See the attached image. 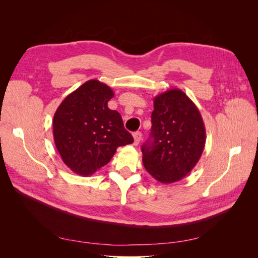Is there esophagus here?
I'll return each instance as SVG.
<instances>
[{"label":"esophagus","mask_w":258,"mask_h":258,"mask_svg":"<svg viewBox=\"0 0 258 258\" xmlns=\"http://www.w3.org/2000/svg\"><path fill=\"white\" fill-rule=\"evenodd\" d=\"M134 139H135V144L138 145L140 143V141L142 140V134L140 131H137L134 134Z\"/></svg>","instance_id":"esophagus-1"}]
</instances>
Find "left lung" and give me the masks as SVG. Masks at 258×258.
Here are the masks:
<instances>
[{
    "label": "left lung",
    "mask_w": 258,
    "mask_h": 258,
    "mask_svg": "<svg viewBox=\"0 0 258 258\" xmlns=\"http://www.w3.org/2000/svg\"><path fill=\"white\" fill-rule=\"evenodd\" d=\"M206 144V127L192 101L179 89L154 98L152 130L142 145L143 165L158 182L174 183L197 165Z\"/></svg>",
    "instance_id": "8db88e82"
}]
</instances>
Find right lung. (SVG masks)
I'll list each match as a JSON object with an SVG mask.
<instances>
[{"label":"right lung","mask_w":258,"mask_h":258,"mask_svg":"<svg viewBox=\"0 0 258 258\" xmlns=\"http://www.w3.org/2000/svg\"><path fill=\"white\" fill-rule=\"evenodd\" d=\"M113 97L107 85L90 80L70 93L54 113V144L77 174H93L111 160L117 147L134 142L120 114L107 106Z\"/></svg>","instance_id":"add662e5"}]
</instances>
